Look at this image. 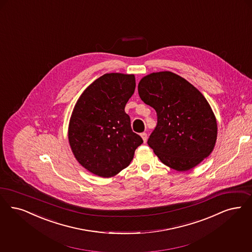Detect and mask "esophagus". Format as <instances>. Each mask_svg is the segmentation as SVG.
Returning <instances> with one entry per match:
<instances>
[{
	"label": "esophagus",
	"mask_w": 252,
	"mask_h": 252,
	"mask_svg": "<svg viewBox=\"0 0 252 252\" xmlns=\"http://www.w3.org/2000/svg\"><path fill=\"white\" fill-rule=\"evenodd\" d=\"M141 138H142V140H143V141L144 142H146V141H147V133H145V132H143V133H141Z\"/></svg>",
	"instance_id": "34e87169"
}]
</instances>
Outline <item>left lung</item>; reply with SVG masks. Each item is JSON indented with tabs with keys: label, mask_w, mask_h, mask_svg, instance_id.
Segmentation results:
<instances>
[{
	"label": "left lung",
	"mask_w": 252,
	"mask_h": 252,
	"mask_svg": "<svg viewBox=\"0 0 252 252\" xmlns=\"http://www.w3.org/2000/svg\"><path fill=\"white\" fill-rule=\"evenodd\" d=\"M138 91L141 100L157 111V126L147 143L162 163L189 171L211 154L218 135L216 117L191 83L164 71L141 79Z\"/></svg>",
	"instance_id": "left-lung-1"
}]
</instances>
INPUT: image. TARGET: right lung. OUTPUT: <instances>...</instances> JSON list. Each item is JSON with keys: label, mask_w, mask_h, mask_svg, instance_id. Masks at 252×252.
<instances>
[{"label": "right lung", "mask_w": 252, "mask_h": 252, "mask_svg": "<svg viewBox=\"0 0 252 252\" xmlns=\"http://www.w3.org/2000/svg\"><path fill=\"white\" fill-rule=\"evenodd\" d=\"M136 87L134 75L105 74L82 93L71 115L68 139L81 166L101 177L126 168L143 142L131 128L125 107Z\"/></svg>", "instance_id": "right-lung-1"}]
</instances>
